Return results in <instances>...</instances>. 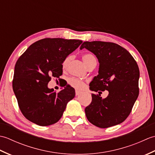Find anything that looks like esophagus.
Returning <instances> with one entry per match:
<instances>
[{"label": "esophagus", "instance_id": "34e87169", "mask_svg": "<svg viewBox=\"0 0 155 155\" xmlns=\"http://www.w3.org/2000/svg\"><path fill=\"white\" fill-rule=\"evenodd\" d=\"M80 94H81V92L78 91H75V94H76V96H78V95H79Z\"/></svg>", "mask_w": 155, "mask_h": 155}]
</instances>
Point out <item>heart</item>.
Instances as JSON below:
<instances>
[{
  "label": "heart",
  "instance_id": "b5f03b06",
  "mask_svg": "<svg viewBox=\"0 0 155 155\" xmlns=\"http://www.w3.org/2000/svg\"><path fill=\"white\" fill-rule=\"evenodd\" d=\"M71 59H72V56L71 55L67 56V57L64 59L63 61L62 62V68L63 69L67 68L69 62H70V61H71ZM83 60L85 63V64H86L88 67V66L93 63V62L96 61V58H95V57L93 54L87 53L83 55ZM68 84H70L71 87L77 88L78 90L83 89L85 85L84 81L79 79V78H77L75 77L70 78L68 79Z\"/></svg>",
  "mask_w": 155,
  "mask_h": 155
}]
</instances>
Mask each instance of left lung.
<instances>
[{
  "mask_svg": "<svg viewBox=\"0 0 155 155\" xmlns=\"http://www.w3.org/2000/svg\"><path fill=\"white\" fill-rule=\"evenodd\" d=\"M87 48L99 62L98 74L90 83L95 92L108 91L107 98L92 94V102L85 108L91 123L99 128L120 124L130 114L139 93V68L133 56L120 45L109 42H84Z\"/></svg>",
  "mask_w": 155,
  "mask_h": 155,
  "instance_id": "1",
  "label": "left lung"
}]
</instances>
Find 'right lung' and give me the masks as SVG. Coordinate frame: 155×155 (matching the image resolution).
Segmentation results:
<instances>
[{"label":"right lung","instance_id":"add662e5","mask_svg":"<svg viewBox=\"0 0 155 155\" xmlns=\"http://www.w3.org/2000/svg\"><path fill=\"white\" fill-rule=\"evenodd\" d=\"M83 42L80 40L47 38L34 42L16 61L12 88L21 113L39 126H48L62 117L75 96L67 85L61 91L48 88L51 77L62 74V62Z\"/></svg>","mask_w":155,"mask_h":155}]
</instances>
